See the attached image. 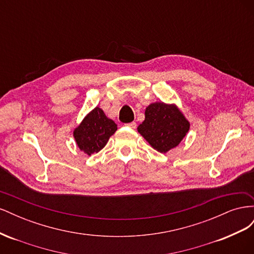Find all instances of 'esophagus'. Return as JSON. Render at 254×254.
<instances>
[{
  "mask_svg": "<svg viewBox=\"0 0 254 254\" xmlns=\"http://www.w3.org/2000/svg\"><path fill=\"white\" fill-rule=\"evenodd\" d=\"M125 126L131 128V129H134L136 127V124H135V122H131V123H129V124H126Z\"/></svg>",
  "mask_w": 254,
  "mask_h": 254,
  "instance_id": "obj_1",
  "label": "esophagus"
}]
</instances>
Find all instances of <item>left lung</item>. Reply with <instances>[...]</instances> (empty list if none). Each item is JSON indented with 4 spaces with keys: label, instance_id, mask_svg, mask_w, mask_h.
<instances>
[{
    "label": "left lung",
    "instance_id": "left-lung-1",
    "mask_svg": "<svg viewBox=\"0 0 254 254\" xmlns=\"http://www.w3.org/2000/svg\"><path fill=\"white\" fill-rule=\"evenodd\" d=\"M190 128V121L176 104L155 102L146 107L137 132L153 149L166 153L181 143Z\"/></svg>",
    "mask_w": 254,
    "mask_h": 254
}]
</instances>
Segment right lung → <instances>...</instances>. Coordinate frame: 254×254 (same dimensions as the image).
I'll use <instances>...</instances> for the list:
<instances>
[{
    "label": "right lung",
    "instance_id": "add662e5",
    "mask_svg": "<svg viewBox=\"0 0 254 254\" xmlns=\"http://www.w3.org/2000/svg\"><path fill=\"white\" fill-rule=\"evenodd\" d=\"M117 130L114 121L107 118L102 108L95 107L74 128L73 136L79 150L91 156L101 151Z\"/></svg>",
    "mask_w": 254,
    "mask_h": 254
}]
</instances>
